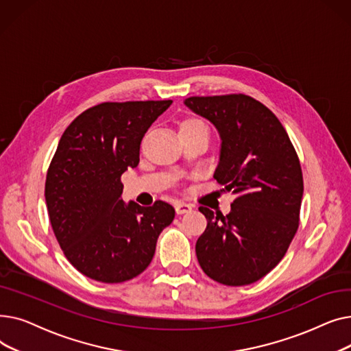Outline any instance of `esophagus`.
<instances>
[{
    "label": "esophagus",
    "mask_w": 351,
    "mask_h": 351,
    "mask_svg": "<svg viewBox=\"0 0 351 351\" xmlns=\"http://www.w3.org/2000/svg\"><path fill=\"white\" fill-rule=\"evenodd\" d=\"M193 209L192 205L189 204H183V202H176L175 204V210L178 215H185V213H191Z\"/></svg>",
    "instance_id": "1"
}]
</instances>
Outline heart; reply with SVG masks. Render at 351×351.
Masks as SVG:
<instances>
[{
    "label": "heart",
    "mask_w": 351,
    "mask_h": 351,
    "mask_svg": "<svg viewBox=\"0 0 351 351\" xmlns=\"http://www.w3.org/2000/svg\"><path fill=\"white\" fill-rule=\"evenodd\" d=\"M196 123H204V122H200L199 119H186L180 126H189V125H196Z\"/></svg>",
    "instance_id": "obj_1"
}]
</instances>
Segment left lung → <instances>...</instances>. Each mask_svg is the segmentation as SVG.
I'll return each instance as SVG.
<instances>
[{"label":"left lung","instance_id":"8db88e82","mask_svg":"<svg viewBox=\"0 0 351 351\" xmlns=\"http://www.w3.org/2000/svg\"><path fill=\"white\" fill-rule=\"evenodd\" d=\"M219 132L213 178L234 195L223 216L200 206L208 220L196 242L200 267L226 286L254 283L278 266L299 228L303 175L280 121L247 95L183 101Z\"/></svg>","mask_w":351,"mask_h":351}]
</instances>
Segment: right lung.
<instances>
[{"label":"right lung","mask_w":351,"mask_h":351,"mask_svg":"<svg viewBox=\"0 0 351 351\" xmlns=\"http://www.w3.org/2000/svg\"><path fill=\"white\" fill-rule=\"evenodd\" d=\"M172 101L104 102L71 122L47 173L45 202L66 259L86 278L121 283L141 274L175 209L121 199V176L139 163L149 126Z\"/></svg>","instance_id":"add662e5"}]
</instances>
